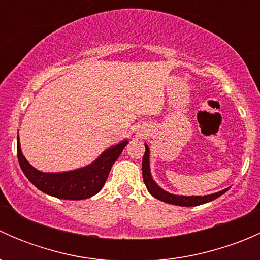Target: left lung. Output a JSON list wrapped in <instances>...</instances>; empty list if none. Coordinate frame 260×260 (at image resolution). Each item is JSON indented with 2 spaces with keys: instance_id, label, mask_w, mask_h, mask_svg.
Returning a JSON list of instances; mask_svg holds the SVG:
<instances>
[{
  "instance_id": "left-lung-1",
  "label": "left lung",
  "mask_w": 260,
  "mask_h": 260,
  "mask_svg": "<svg viewBox=\"0 0 260 260\" xmlns=\"http://www.w3.org/2000/svg\"><path fill=\"white\" fill-rule=\"evenodd\" d=\"M149 149L146 145V151L145 154H143V159H142V176H143V181H145V185L148 190V192L151 193L152 196H154L158 200L164 201V203L167 204H172V205H179V206H198L201 205V204L209 203V201L215 200L219 196H221L222 193H225L228 191V188L225 190L219 191L216 193H212V195H208V196H177V195H172V193L166 192V191L162 190L161 187L154 183V181L152 180L151 174H149Z\"/></svg>"
}]
</instances>
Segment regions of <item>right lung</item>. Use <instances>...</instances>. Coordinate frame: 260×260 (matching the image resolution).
Returning a JSON list of instances; mask_svg holds the SVG:
<instances>
[{
    "instance_id": "obj_1",
    "label": "right lung",
    "mask_w": 260,
    "mask_h": 260,
    "mask_svg": "<svg viewBox=\"0 0 260 260\" xmlns=\"http://www.w3.org/2000/svg\"><path fill=\"white\" fill-rule=\"evenodd\" d=\"M127 143L128 141H124L109 148L90 166L62 174H45L34 169L23 157L18 142L17 158L25 176L39 190L64 200H83L101 191L115 159L119 157Z\"/></svg>"
}]
</instances>
